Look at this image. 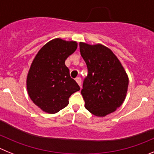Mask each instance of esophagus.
<instances>
[{
  "instance_id": "obj_1",
  "label": "esophagus",
  "mask_w": 154,
  "mask_h": 154,
  "mask_svg": "<svg viewBox=\"0 0 154 154\" xmlns=\"http://www.w3.org/2000/svg\"><path fill=\"white\" fill-rule=\"evenodd\" d=\"M75 81L76 82L79 84V85L80 87L82 86V80H81V78L80 77H77V78L75 79Z\"/></svg>"
}]
</instances>
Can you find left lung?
<instances>
[{
    "label": "left lung",
    "mask_w": 154,
    "mask_h": 154,
    "mask_svg": "<svg viewBox=\"0 0 154 154\" xmlns=\"http://www.w3.org/2000/svg\"><path fill=\"white\" fill-rule=\"evenodd\" d=\"M79 49L88 69L81 91L85 107L96 116H106L123 104L129 85L127 74L106 46L80 42Z\"/></svg>",
    "instance_id": "left-lung-1"
}]
</instances>
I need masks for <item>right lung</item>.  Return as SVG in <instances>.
<instances>
[{"instance_id": "obj_1", "label": "right lung", "mask_w": 154, "mask_h": 154, "mask_svg": "<svg viewBox=\"0 0 154 154\" xmlns=\"http://www.w3.org/2000/svg\"><path fill=\"white\" fill-rule=\"evenodd\" d=\"M77 48V42L55 38L39 50L27 77V89L41 109L54 114L66 107L72 94L80 87L70 77L65 62Z\"/></svg>"}]
</instances>
